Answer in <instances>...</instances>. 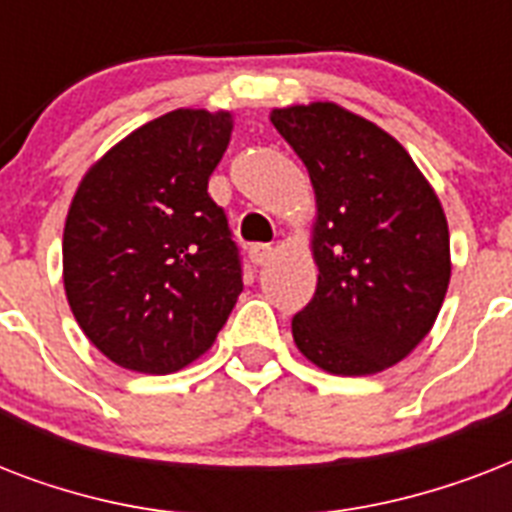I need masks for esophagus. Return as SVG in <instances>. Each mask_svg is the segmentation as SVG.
Instances as JSON below:
<instances>
[{
  "label": "esophagus",
  "instance_id": "obj_1",
  "mask_svg": "<svg viewBox=\"0 0 512 512\" xmlns=\"http://www.w3.org/2000/svg\"><path fill=\"white\" fill-rule=\"evenodd\" d=\"M273 257V247L268 244H255V247H249V260L255 265H268Z\"/></svg>",
  "mask_w": 512,
  "mask_h": 512
}]
</instances>
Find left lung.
<instances>
[{
    "instance_id": "8db88e82",
    "label": "left lung",
    "mask_w": 512,
    "mask_h": 512,
    "mask_svg": "<svg viewBox=\"0 0 512 512\" xmlns=\"http://www.w3.org/2000/svg\"><path fill=\"white\" fill-rule=\"evenodd\" d=\"M316 193V295L292 319L308 361L342 377L374 374L428 335L452 276L436 191L393 135L337 103L273 108Z\"/></svg>"
}]
</instances>
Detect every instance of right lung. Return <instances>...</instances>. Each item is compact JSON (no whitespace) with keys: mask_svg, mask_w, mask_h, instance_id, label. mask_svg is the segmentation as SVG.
<instances>
[{"mask_svg":"<svg viewBox=\"0 0 512 512\" xmlns=\"http://www.w3.org/2000/svg\"><path fill=\"white\" fill-rule=\"evenodd\" d=\"M231 130L228 111L177 108L119 140L76 188L63 231L68 305L124 369H183L239 300V249L207 193Z\"/></svg>","mask_w":512,"mask_h":512,"instance_id":"1","label":"right lung"}]
</instances>
